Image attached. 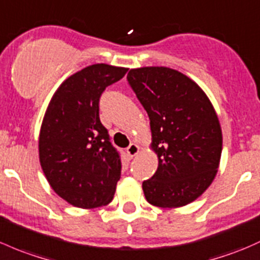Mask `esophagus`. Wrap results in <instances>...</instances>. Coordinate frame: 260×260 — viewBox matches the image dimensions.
Instances as JSON below:
<instances>
[{
	"instance_id": "obj_1",
	"label": "esophagus",
	"mask_w": 260,
	"mask_h": 260,
	"mask_svg": "<svg viewBox=\"0 0 260 260\" xmlns=\"http://www.w3.org/2000/svg\"><path fill=\"white\" fill-rule=\"evenodd\" d=\"M127 153L129 157H136L139 153V146H137L136 143H131L129 147L127 148Z\"/></svg>"
}]
</instances>
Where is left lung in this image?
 I'll return each mask as SVG.
<instances>
[{"instance_id":"left-lung-1","label":"left lung","mask_w":260,"mask_h":260,"mask_svg":"<svg viewBox=\"0 0 260 260\" xmlns=\"http://www.w3.org/2000/svg\"><path fill=\"white\" fill-rule=\"evenodd\" d=\"M127 80L151 121V149L158 168L144 180L152 206L178 208L212 184L222 155V128L203 89L168 67L133 68Z\"/></svg>"}]
</instances>
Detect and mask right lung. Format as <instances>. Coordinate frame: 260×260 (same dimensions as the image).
Masks as SVG:
<instances>
[{
	"label": "right lung",
	"mask_w": 260,
	"mask_h": 260,
	"mask_svg": "<svg viewBox=\"0 0 260 260\" xmlns=\"http://www.w3.org/2000/svg\"><path fill=\"white\" fill-rule=\"evenodd\" d=\"M128 68L88 66L52 95L38 139L40 163L51 188L83 209L107 206L121 178V159L100 121V97Z\"/></svg>",
	"instance_id": "right-lung-1"
}]
</instances>
